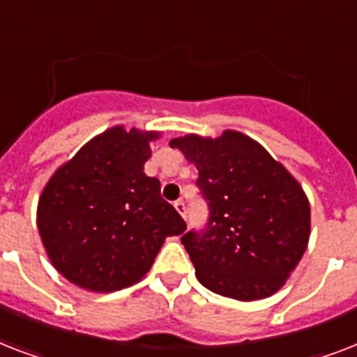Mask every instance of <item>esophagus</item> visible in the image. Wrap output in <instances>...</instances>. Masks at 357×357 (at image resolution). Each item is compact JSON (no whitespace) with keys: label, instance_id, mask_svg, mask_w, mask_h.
I'll list each match as a JSON object with an SVG mask.
<instances>
[{"label":"esophagus","instance_id":"obj_1","mask_svg":"<svg viewBox=\"0 0 357 357\" xmlns=\"http://www.w3.org/2000/svg\"><path fill=\"white\" fill-rule=\"evenodd\" d=\"M174 207H176V211L181 215V217L185 218V215H187V207H185V202L183 200H178L176 204H174Z\"/></svg>","mask_w":357,"mask_h":357}]
</instances>
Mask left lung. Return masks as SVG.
Returning a JSON list of instances; mask_svg holds the SVG:
<instances>
[{
  "instance_id": "left-lung-1",
  "label": "left lung",
  "mask_w": 357,
  "mask_h": 357,
  "mask_svg": "<svg viewBox=\"0 0 357 357\" xmlns=\"http://www.w3.org/2000/svg\"><path fill=\"white\" fill-rule=\"evenodd\" d=\"M198 168L209 204L200 234L181 237L198 282L213 293L252 302L278 293L302 259L311 207L302 185L248 135L189 133L170 140Z\"/></svg>"
}]
</instances>
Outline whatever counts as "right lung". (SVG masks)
<instances>
[{"label": "right lung", "instance_id": "add662e5", "mask_svg": "<svg viewBox=\"0 0 357 357\" xmlns=\"http://www.w3.org/2000/svg\"><path fill=\"white\" fill-rule=\"evenodd\" d=\"M161 131L113 126L92 137L47 179L36 228L55 271L91 293L131 287L150 271L183 218L144 174Z\"/></svg>", "mask_w": 357, "mask_h": 357}]
</instances>
